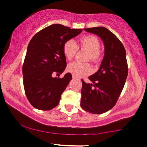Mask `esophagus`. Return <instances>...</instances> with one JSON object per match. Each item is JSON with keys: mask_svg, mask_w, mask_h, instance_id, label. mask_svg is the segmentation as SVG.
<instances>
[{"mask_svg": "<svg viewBox=\"0 0 147 147\" xmlns=\"http://www.w3.org/2000/svg\"><path fill=\"white\" fill-rule=\"evenodd\" d=\"M72 78H73V79H77V77H75V76H74V75H72Z\"/></svg>", "mask_w": 147, "mask_h": 147, "instance_id": "1", "label": "esophagus"}]
</instances>
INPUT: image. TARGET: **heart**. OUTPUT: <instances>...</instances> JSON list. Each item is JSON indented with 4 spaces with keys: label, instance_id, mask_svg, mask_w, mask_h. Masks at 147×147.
Instances as JSON below:
<instances>
[{
    "label": "heart",
    "instance_id": "obj_1",
    "mask_svg": "<svg viewBox=\"0 0 147 147\" xmlns=\"http://www.w3.org/2000/svg\"><path fill=\"white\" fill-rule=\"evenodd\" d=\"M99 39L94 35H84L80 39V44L78 46L73 40H67L63 45V50L65 57L68 61L75 58L78 47L88 51L86 61H91L94 63H98L101 61L103 53L100 49ZM67 70L74 76L80 78L89 75L92 72V67L89 63L73 62L67 66Z\"/></svg>",
    "mask_w": 147,
    "mask_h": 147
}]
</instances>
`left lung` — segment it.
Segmentation results:
<instances>
[{"label":"left lung","mask_w":147,"mask_h":147,"mask_svg":"<svg viewBox=\"0 0 147 147\" xmlns=\"http://www.w3.org/2000/svg\"><path fill=\"white\" fill-rule=\"evenodd\" d=\"M84 30L101 37L105 46V55L98 70L89 77L92 84L83 80L81 107L94 114L107 112L116 104L124 87L128 74L126 51L118 38L103 27Z\"/></svg>","instance_id":"left-lung-1"}]
</instances>
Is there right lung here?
<instances>
[{
    "mask_svg": "<svg viewBox=\"0 0 147 147\" xmlns=\"http://www.w3.org/2000/svg\"><path fill=\"white\" fill-rule=\"evenodd\" d=\"M82 32L54 24L37 32L29 41L22 65L23 84L26 96L35 109L49 111L58 105L72 75L68 72L63 78L53 75H60L66 67L65 42Z\"/></svg>",
    "mask_w": 147,
    "mask_h": 147,
    "instance_id": "1",
    "label": "right lung"
}]
</instances>
